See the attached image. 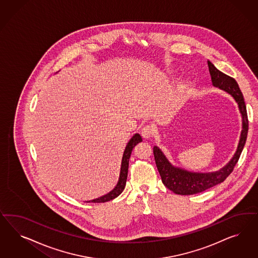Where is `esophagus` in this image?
I'll return each instance as SVG.
<instances>
[{
    "instance_id": "1",
    "label": "esophagus",
    "mask_w": 258,
    "mask_h": 258,
    "mask_svg": "<svg viewBox=\"0 0 258 258\" xmlns=\"http://www.w3.org/2000/svg\"><path fill=\"white\" fill-rule=\"evenodd\" d=\"M155 133V130L152 125H145L144 127H142L141 130V134L145 139H149L150 137L153 136V134Z\"/></svg>"
}]
</instances>
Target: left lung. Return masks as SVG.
<instances>
[{"mask_svg":"<svg viewBox=\"0 0 258 258\" xmlns=\"http://www.w3.org/2000/svg\"><path fill=\"white\" fill-rule=\"evenodd\" d=\"M207 63L214 86L219 87L226 91L227 93L232 94L235 101L237 102L240 112L242 114V132L237 150L233 159L222 169L214 173H192L180 168H176L172 166L167 161L163 152L157 147H154L153 154L162 181L165 187L168 188L172 192L178 195H194L197 193H201L206 189L213 187L226 180L227 177L234 170L235 164H237L247 140L249 120L244 97L237 82L234 80V78H231L224 73L218 70L209 60Z\"/></svg>","mask_w":258,"mask_h":258,"instance_id":"8db88e82","label":"left lung"}]
</instances>
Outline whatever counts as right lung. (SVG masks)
Wrapping results in <instances>:
<instances>
[{
  "label": "right lung",
  "mask_w": 258,
  "mask_h": 258,
  "mask_svg": "<svg viewBox=\"0 0 258 258\" xmlns=\"http://www.w3.org/2000/svg\"><path fill=\"white\" fill-rule=\"evenodd\" d=\"M142 138H141L139 134H135L133 136V138L130 140V142L127 143L126 147H125V151H124V155H123V159H122V164H121V171H120V177H119V180H118L117 185L115 186V188L110 191L109 193H108L107 195L103 196L100 197L98 199H95L93 201H89L86 203H106V202H109L111 201L113 199H115L116 197L120 195L124 188L125 186V181H126V177H127V169H128V160H130V157L132 154V151H133V148L138 144L142 142Z\"/></svg>",
  "instance_id": "1"
}]
</instances>
